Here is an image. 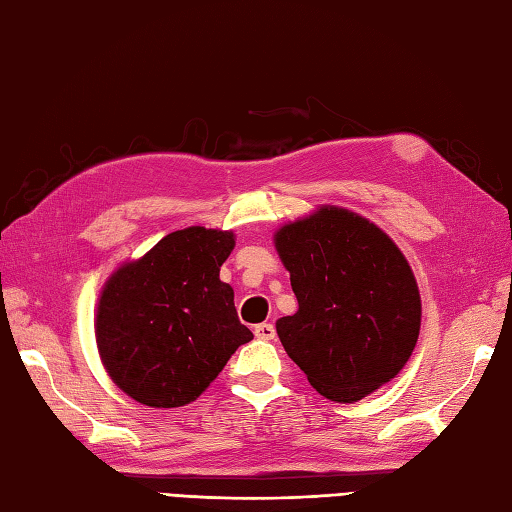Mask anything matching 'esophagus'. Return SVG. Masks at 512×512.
Wrapping results in <instances>:
<instances>
[{"mask_svg":"<svg viewBox=\"0 0 512 512\" xmlns=\"http://www.w3.org/2000/svg\"><path fill=\"white\" fill-rule=\"evenodd\" d=\"M255 336L259 341H273L275 339V325L273 323H259V325H255Z\"/></svg>","mask_w":512,"mask_h":512,"instance_id":"obj_1","label":"esophagus"}]
</instances>
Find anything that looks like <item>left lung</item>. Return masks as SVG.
Listing matches in <instances>:
<instances>
[{"instance_id": "1", "label": "left lung", "mask_w": 512, "mask_h": 512, "mask_svg": "<svg viewBox=\"0 0 512 512\" xmlns=\"http://www.w3.org/2000/svg\"><path fill=\"white\" fill-rule=\"evenodd\" d=\"M299 310L277 321L288 356L321 396L356 402L416 347L420 292L398 246L365 217L323 206L275 237Z\"/></svg>"}]
</instances>
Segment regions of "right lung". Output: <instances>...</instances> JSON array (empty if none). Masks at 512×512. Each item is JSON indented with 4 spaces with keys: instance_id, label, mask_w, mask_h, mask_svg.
<instances>
[{
    "instance_id": "1",
    "label": "right lung",
    "mask_w": 512,
    "mask_h": 512,
    "mask_svg": "<svg viewBox=\"0 0 512 512\" xmlns=\"http://www.w3.org/2000/svg\"><path fill=\"white\" fill-rule=\"evenodd\" d=\"M233 246V233L189 226L107 281L96 343L127 396L160 409L189 405L253 339L220 281Z\"/></svg>"
}]
</instances>
